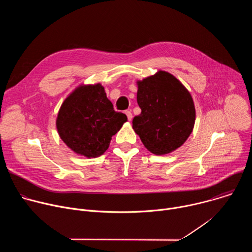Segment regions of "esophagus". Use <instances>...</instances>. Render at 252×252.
Returning a JSON list of instances; mask_svg holds the SVG:
<instances>
[{
  "label": "esophagus",
  "instance_id": "34e87169",
  "mask_svg": "<svg viewBox=\"0 0 252 252\" xmlns=\"http://www.w3.org/2000/svg\"><path fill=\"white\" fill-rule=\"evenodd\" d=\"M125 114L126 115L127 120H128V121H131V119H132V114H131V112H130V111H126Z\"/></svg>",
  "mask_w": 252,
  "mask_h": 252
}]
</instances>
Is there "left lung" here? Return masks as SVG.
I'll return each mask as SVG.
<instances>
[{"label": "left lung", "mask_w": 252, "mask_h": 252, "mask_svg": "<svg viewBox=\"0 0 252 252\" xmlns=\"http://www.w3.org/2000/svg\"><path fill=\"white\" fill-rule=\"evenodd\" d=\"M137 103L141 113L132 127L143 146L160 156L183 146L192 131L195 109L183 84L166 71L138 82Z\"/></svg>", "instance_id": "left-lung-1"}]
</instances>
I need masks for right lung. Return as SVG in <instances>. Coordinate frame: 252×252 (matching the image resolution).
<instances>
[{
  "mask_svg": "<svg viewBox=\"0 0 252 252\" xmlns=\"http://www.w3.org/2000/svg\"><path fill=\"white\" fill-rule=\"evenodd\" d=\"M127 121L116 112L103 87L82 86L63 102L57 128L65 145L87 158L101 156L109 149L112 136Z\"/></svg>",
  "mask_w": 252,
  "mask_h": 252,
  "instance_id": "1",
  "label": "right lung"
}]
</instances>
